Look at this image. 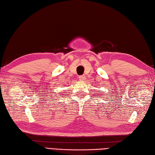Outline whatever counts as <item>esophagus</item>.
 I'll return each instance as SVG.
<instances>
[{
    "label": "esophagus",
    "mask_w": 155,
    "mask_h": 155,
    "mask_svg": "<svg viewBox=\"0 0 155 155\" xmlns=\"http://www.w3.org/2000/svg\"><path fill=\"white\" fill-rule=\"evenodd\" d=\"M85 79H86L85 75H80L79 76V80L80 81H84V80H85Z\"/></svg>",
    "instance_id": "34e87169"
}]
</instances>
